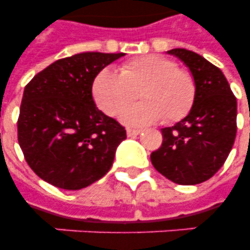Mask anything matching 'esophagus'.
Returning a JSON list of instances; mask_svg holds the SVG:
<instances>
[{
    "label": "esophagus",
    "instance_id": "obj_1",
    "mask_svg": "<svg viewBox=\"0 0 250 250\" xmlns=\"http://www.w3.org/2000/svg\"><path fill=\"white\" fill-rule=\"evenodd\" d=\"M141 129H132V128H127V136L128 137H133L137 136V135H140Z\"/></svg>",
    "mask_w": 250,
    "mask_h": 250
}]
</instances>
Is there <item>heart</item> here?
Instances as JSON below:
<instances>
[{"label": "heart", "instance_id": "b5f03b06", "mask_svg": "<svg viewBox=\"0 0 250 250\" xmlns=\"http://www.w3.org/2000/svg\"><path fill=\"white\" fill-rule=\"evenodd\" d=\"M143 101L121 113L127 125L140 127L161 121L176 122L189 113L196 97V84L189 72L162 56H144L121 66L119 72L102 68L92 84L97 106L107 115H117L136 98Z\"/></svg>", "mask_w": 250, "mask_h": 250}]
</instances>
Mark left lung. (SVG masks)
Here are the masks:
<instances>
[{
	"mask_svg": "<svg viewBox=\"0 0 250 250\" xmlns=\"http://www.w3.org/2000/svg\"><path fill=\"white\" fill-rule=\"evenodd\" d=\"M167 53L189 68L196 97L184 119L161 129L164 141L150 161L171 182L194 186L215 175L227 160L236 137L237 102L223 72L204 57L182 48Z\"/></svg>",
	"mask_w": 250,
	"mask_h": 250,
	"instance_id": "obj_1",
	"label": "left lung"
}]
</instances>
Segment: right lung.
I'll return each instance as SVG.
<instances>
[{"label":"right lung","mask_w":250,"mask_h":250,"mask_svg":"<svg viewBox=\"0 0 250 250\" xmlns=\"http://www.w3.org/2000/svg\"><path fill=\"white\" fill-rule=\"evenodd\" d=\"M125 53L85 52L62 58L24 88L18 141L33 172L62 189L78 190L110 170L125 129L97 109L92 84Z\"/></svg>","instance_id":"add662e5"}]
</instances>
